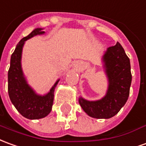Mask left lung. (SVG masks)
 <instances>
[{"label": "left lung", "mask_w": 146, "mask_h": 146, "mask_svg": "<svg viewBox=\"0 0 146 146\" xmlns=\"http://www.w3.org/2000/svg\"><path fill=\"white\" fill-rule=\"evenodd\" d=\"M103 68L108 77L106 95L98 100L79 97L84 111L95 119H110L115 116L128 100L132 80L130 59L119 42L108 47L102 57Z\"/></svg>", "instance_id": "1"}]
</instances>
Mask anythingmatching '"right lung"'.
Wrapping results in <instances>:
<instances>
[{
	"label": "right lung",
	"mask_w": 146,
	"mask_h": 146,
	"mask_svg": "<svg viewBox=\"0 0 146 146\" xmlns=\"http://www.w3.org/2000/svg\"><path fill=\"white\" fill-rule=\"evenodd\" d=\"M45 34L43 28L37 27L16 45L11 56L8 73V90L12 104L20 114L28 119H39L50 113L54 102V92L60 79L52 86L46 94L39 95L28 84L23 74L21 58L25 41L31 38Z\"/></svg>",
	"instance_id": "right-lung-1"
}]
</instances>
